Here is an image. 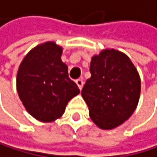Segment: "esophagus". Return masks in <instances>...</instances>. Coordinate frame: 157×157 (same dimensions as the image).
Wrapping results in <instances>:
<instances>
[{"label": "esophagus", "mask_w": 157, "mask_h": 157, "mask_svg": "<svg viewBox=\"0 0 157 157\" xmlns=\"http://www.w3.org/2000/svg\"><path fill=\"white\" fill-rule=\"evenodd\" d=\"M76 83H77L78 87L81 90V89H82V87H83V83H84V82H83V80L81 79V78H78V79L76 80Z\"/></svg>", "instance_id": "34e87169"}]
</instances>
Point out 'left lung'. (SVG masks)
<instances>
[{
    "label": "left lung",
    "mask_w": 157,
    "mask_h": 157,
    "mask_svg": "<svg viewBox=\"0 0 157 157\" xmlns=\"http://www.w3.org/2000/svg\"><path fill=\"white\" fill-rule=\"evenodd\" d=\"M91 78L81 90L91 120L101 129H113L132 115L140 98L141 79L130 58L115 49L91 58Z\"/></svg>",
    "instance_id": "left-lung-1"
}]
</instances>
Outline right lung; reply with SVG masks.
<instances>
[{
    "label": "right lung",
    "mask_w": 157,
    "mask_h": 157,
    "mask_svg": "<svg viewBox=\"0 0 157 157\" xmlns=\"http://www.w3.org/2000/svg\"><path fill=\"white\" fill-rule=\"evenodd\" d=\"M62 52L53 41L37 45L24 57L17 72V92L23 105L43 123L60 118L68 101L80 92L68 77Z\"/></svg>",
    "instance_id": "obj_1"
}]
</instances>
